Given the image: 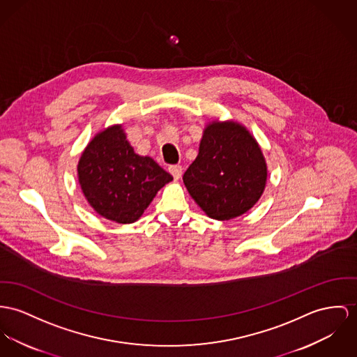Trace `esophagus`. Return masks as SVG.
<instances>
[{
  "label": "esophagus",
  "instance_id": "1",
  "mask_svg": "<svg viewBox=\"0 0 357 357\" xmlns=\"http://www.w3.org/2000/svg\"><path fill=\"white\" fill-rule=\"evenodd\" d=\"M168 171H169V174L174 176V179L178 181V179L182 176L183 168H182V165H169V167H168Z\"/></svg>",
  "mask_w": 357,
  "mask_h": 357
}]
</instances>
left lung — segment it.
I'll return each mask as SVG.
<instances>
[{
  "label": "left lung",
  "instance_id": "left-lung-1",
  "mask_svg": "<svg viewBox=\"0 0 357 357\" xmlns=\"http://www.w3.org/2000/svg\"><path fill=\"white\" fill-rule=\"evenodd\" d=\"M266 176L262 151L246 129L234 122H213L204 130L198 156L183 182L209 218L231 220L255 205Z\"/></svg>",
  "mask_w": 357,
  "mask_h": 357
}]
</instances>
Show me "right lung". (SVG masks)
<instances>
[{"mask_svg": "<svg viewBox=\"0 0 357 357\" xmlns=\"http://www.w3.org/2000/svg\"><path fill=\"white\" fill-rule=\"evenodd\" d=\"M79 182L89 205L103 218L129 224L148 208L172 176L148 156H138L121 126L93 138L79 162Z\"/></svg>", "mask_w": 357, "mask_h": 357, "instance_id": "1", "label": "right lung"}]
</instances>
